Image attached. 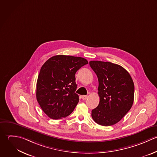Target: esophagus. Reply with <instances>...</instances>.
I'll use <instances>...</instances> for the list:
<instances>
[{
    "instance_id": "34e87169",
    "label": "esophagus",
    "mask_w": 157,
    "mask_h": 157,
    "mask_svg": "<svg viewBox=\"0 0 157 157\" xmlns=\"http://www.w3.org/2000/svg\"><path fill=\"white\" fill-rule=\"evenodd\" d=\"M87 95H82L81 96V98H82V100H86L87 98Z\"/></svg>"
}]
</instances>
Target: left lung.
Instances as JSON below:
<instances>
[{"mask_svg":"<svg viewBox=\"0 0 157 157\" xmlns=\"http://www.w3.org/2000/svg\"><path fill=\"white\" fill-rule=\"evenodd\" d=\"M89 65L98 79L100 97L99 105L92 111V117L100 125H113L127 114L133 105V79L119 65L98 60L90 61Z\"/></svg>","mask_w":157,"mask_h":157,"instance_id":"left-lung-1","label":"left lung"}]
</instances>
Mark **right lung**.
Here are the masks:
<instances>
[{"instance_id": "right-lung-1", "label": "right lung", "mask_w": 157, "mask_h": 157, "mask_svg": "<svg viewBox=\"0 0 157 157\" xmlns=\"http://www.w3.org/2000/svg\"><path fill=\"white\" fill-rule=\"evenodd\" d=\"M87 63L82 57L57 55L43 65L36 82V97L49 117L60 119L73 111L79 102V96L75 93V74Z\"/></svg>"}]
</instances>
